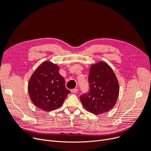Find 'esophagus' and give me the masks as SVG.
<instances>
[{
    "instance_id": "34e87169",
    "label": "esophagus",
    "mask_w": 151,
    "mask_h": 151,
    "mask_svg": "<svg viewBox=\"0 0 151 151\" xmlns=\"http://www.w3.org/2000/svg\"><path fill=\"white\" fill-rule=\"evenodd\" d=\"M78 91V89L77 88H73V89H72L71 90H70V91L72 92V93H77V91Z\"/></svg>"
}]
</instances>
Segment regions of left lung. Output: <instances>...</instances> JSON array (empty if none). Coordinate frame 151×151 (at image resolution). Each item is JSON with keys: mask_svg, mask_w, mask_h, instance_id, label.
Listing matches in <instances>:
<instances>
[{"mask_svg": "<svg viewBox=\"0 0 151 151\" xmlns=\"http://www.w3.org/2000/svg\"><path fill=\"white\" fill-rule=\"evenodd\" d=\"M88 81V91L80 96L84 108L96 115L111 109L117 101L119 85L110 66L103 61L93 64Z\"/></svg>", "mask_w": 151, "mask_h": 151, "instance_id": "left-lung-1", "label": "left lung"}]
</instances>
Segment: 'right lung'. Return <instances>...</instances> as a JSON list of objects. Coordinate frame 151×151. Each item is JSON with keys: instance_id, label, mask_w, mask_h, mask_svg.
<instances>
[{"instance_id": "1", "label": "right lung", "mask_w": 151, "mask_h": 151, "mask_svg": "<svg viewBox=\"0 0 151 151\" xmlns=\"http://www.w3.org/2000/svg\"><path fill=\"white\" fill-rule=\"evenodd\" d=\"M28 92L35 106L51 111L62 106L70 91L59 73V67L50 61H45L30 78Z\"/></svg>"}]
</instances>
